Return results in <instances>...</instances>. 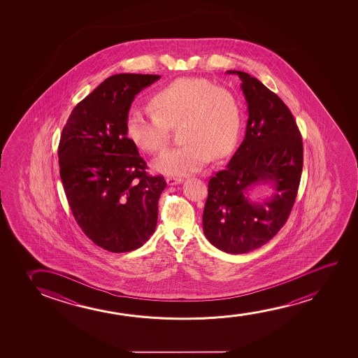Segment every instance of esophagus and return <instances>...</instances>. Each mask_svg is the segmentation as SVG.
<instances>
[{"label": "esophagus", "instance_id": "obj_1", "mask_svg": "<svg viewBox=\"0 0 358 358\" xmlns=\"http://www.w3.org/2000/svg\"><path fill=\"white\" fill-rule=\"evenodd\" d=\"M181 177H167L166 178V183L169 185V186H175V185H180V183H182Z\"/></svg>", "mask_w": 358, "mask_h": 358}]
</instances>
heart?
Instances as JSON below:
<instances>
[{"label":"heart","mask_w":358,"mask_h":358,"mask_svg":"<svg viewBox=\"0 0 358 358\" xmlns=\"http://www.w3.org/2000/svg\"><path fill=\"white\" fill-rule=\"evenodd\" d=\"M152 115L131 110L126 134L143 152H160L169 143V127L180 123L185 143L162 154L152 164L157 172L185 176L201 171L214 157L227 155L241 129V108L235 94L201 77L167 84L149 100Z\"/></svg>","instance_id":"b5f03b06"}]
</instances>
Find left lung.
<instances>
[{
  "label": "left lung",
  "mask_w": 358,
  "mask_h": 358,
  "mask_svg": "<svg viewBox=\"0 0 358 358\" xmlns=\"http://www.w3.org/2000/svg\"><path fill=\"white\" fill-rule=\"evenodd\" d=\"M240 77L248 121L245 136L225 170L211 177L203 211V231L217 250L242 255L269 242L287 221L299 191L303 144L284 101L250 74ZM270 184V200L252 202L250 189Z\"/></svg>",
  "instance_id": "8db88e82"
}]
</instances>
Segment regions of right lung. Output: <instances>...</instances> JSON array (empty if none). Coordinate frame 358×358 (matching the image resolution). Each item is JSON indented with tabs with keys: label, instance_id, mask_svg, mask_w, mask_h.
<instances>
[{
	"label": "right lung",
	"instance_id": "1",
	"mask_svg": "<svg viewBox=\"0 0 358 358\" xmlns=\"http://www.w3.org/2000/svg\"><path fill=\"white\" fill-rule=\"evenodd\" d=\"M160 79L121 73L105 79L72 110L59 145V176L77 224L95 245L113 253L142 247L155 231L166 187L126 134L134 96Z\"/></svg>",
	"mask_w": 358,
	"mask_h": 358
}]
</instances>
